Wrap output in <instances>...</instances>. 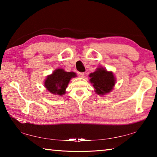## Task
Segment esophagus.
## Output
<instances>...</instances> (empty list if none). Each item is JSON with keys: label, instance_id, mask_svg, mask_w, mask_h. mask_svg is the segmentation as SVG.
I'll use <instances>...</instances> for the list:
<instances>
[{"label": "esophagus", "instance_id": "esophagus-1", "mask_svg": "<svg viewBox=\"0 0 157 157\" xmlns=\"http://www.w3.org/2000/svg\"><path fill=\"white\" fill-rule=\"evenodd\" d=\"M78 76L79 77V78H83V77L84 76V73H81V72H79L78 73Z\"/></svg>", "mask_w": 157, "mask_h": 157}]
</instances>
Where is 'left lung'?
Returning <instances> with one entry per match:
<instances>
[{
  "instance_id": "1",
  "label": "left lung",
  "mask_w": 157,
  "mask_h": 157,
  "mask_svg": "<svg viewBox=\"0 0 157 157\" xmlns=\"http://www.w3.org/2000/svg\"><path fill=\"white\" fill-rule=\"evenodd\" d=\"M90 82L98 95L109 93L115 85V78L112 72H109L103 68H99L89 75Z\"/></svg>"
}]
</instances>
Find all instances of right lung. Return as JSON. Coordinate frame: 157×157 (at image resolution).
<instances>
[{"instance_id":"add662e5","label":"right lung","mask_w":157,"mask_h":157,"mask_svg":"<svg viewBox=\"0 0 157 157\" xmlns=\"http://www.w3.org/2000/svg\"><path fill=\"white\" fill-rule=\"evenodd\" d=\"M76 76L73 72H66L63 69H57L52 75L47 77L45 81V87L52 94L62 95L65 94L70 79Z\"/></svg>"}]
</instances>
